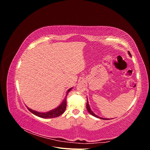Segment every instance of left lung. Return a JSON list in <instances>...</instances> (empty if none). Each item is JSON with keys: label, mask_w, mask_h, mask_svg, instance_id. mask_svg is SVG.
Wrapping results in <instances>:
<instances>
[{"label": "left lung", "mask_w": 150, "mask_h": 150, "mask_svg": "<svg viewBox=\"0 0 150 150\" xmlns=\"http://www.w3.org/2000/svg\"><path fill=\"white\" fill-rule=\"evenodd\" d=\"M128 54H129V55L130 56H131V53H130L129 51H128ZM86 108H87L88 111L90 113L91 115H93V116L98 117V118H100V119H102V120H109V119H106V118H103V117H99L98 116H97L96 115H95L94 113L91 111V108H90V107H89V104L88 101H87V105H86Z\"/></svg>", "instance_id": "left-lung-1"}]
</instances>
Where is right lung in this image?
Here are the masks:
<instances>
[{"instance_id":"obj_1","label":"right lung","mask_w":150,"mask_h":150,"mask_svg":"<svg viewBox=\"0 0 150 150\" xmlns=\"http://www.w3.org/2000/svg\"><path fill=\"white\" fill-rule=\"evenodd\" d=\"M71 89L72 88L68 89V91H67L66 98H64V99L63 100V101L62 102V103L60 104V105L51 111H49L46 112H38V111L31 110V109L29 108L28 106L26 107L28 108L29 111H30L32 113H33V114L37 116H39L40 117H42V118H52V117H56L59 116L60 115L63 114L64 112L65 111V110L66 108V97L67 96V94L69 93V92L71 90Z\"/></svg>"}]
</instances>
